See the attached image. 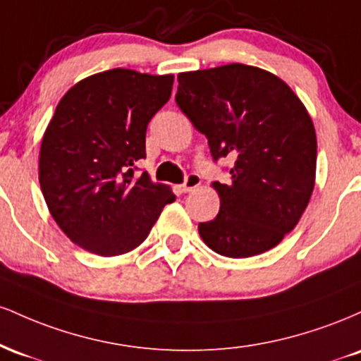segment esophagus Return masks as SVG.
<instances>
[{
  "instance_id": "34e87169",
  "label": "esophagus",
  "mask_w": 361,
  "mask_h": 361,
  "mask_svg": "<svg viewBox=\"0 0 361 361\" xmlns=\"http://www.w3.org/2000/svg\"><path fill=\"white\" fill-rule=\"evenodd\" d=\"M200 183H202L200 176H198L197 173H190V175H186L185 181H183V185H181V190H183L185 193L193 192V190L197 188V186L200 185Z\"/></svg>"
}]
</instances>
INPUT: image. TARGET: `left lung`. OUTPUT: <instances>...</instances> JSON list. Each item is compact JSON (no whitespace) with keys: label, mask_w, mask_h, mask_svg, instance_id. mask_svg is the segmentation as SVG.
<instances>
[{"label":"left lung","mask_w":361,"mask_h":361,"mask_svg":"<svg viewBox=\"0 0 361 361\" xmlns=\"http://www.w3.org/2000/svg\"><path fill=\"white\" fill-rule=\"evenodd\" d=\"M175 100L214 159H234L229 183H212L221 209L198 224L200 238L227 258L275 247L316 183V130L304 103L279 76L246 64L180 73Z\"/></svg>","instance_id":"1"}]
</instances>
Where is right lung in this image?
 <instances>
[{
  "mask_svg": "<svg viewBox=\"0 0 361 361\" xmlns=\"http://www.w3.org/2000/svg\"><path fill=\"white\" fill-rule=\"evenodd\" d=\"M173 81V74L110 69L76 82L57 105L40 144L39 181L54 221L82 250L132 251L175 202L169 186L134 171Z\"/></svg>",
  "mask_w": 361,
  "mask_h": 361,
  "instance_id": "add662e5",
  "label": "right lung"
}]
</instances>
